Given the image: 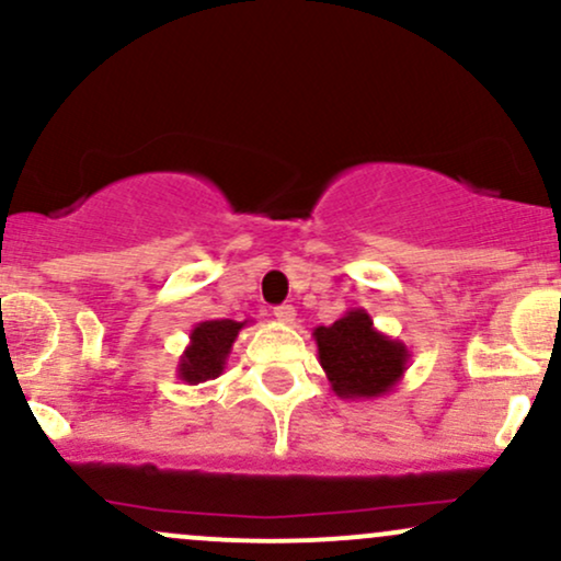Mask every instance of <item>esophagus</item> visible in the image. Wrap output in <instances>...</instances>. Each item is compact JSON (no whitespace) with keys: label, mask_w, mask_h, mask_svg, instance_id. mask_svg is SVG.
<instances>
[{"label":"esophagus","mask_w":561,"mask_h":561,"mask_svg":"<svg viewBox=\"0 0 561 561\" xmlns=\"http://www.w3.org/2000/svg\"><path fill=\"white\" fill-rule=\"evenodd\" d=\"M274 317H276V321H282V324H293L295 321V308L293 306H276L274 308Z\"/></svg>","instance_id":"34e87169"}]
</instances>
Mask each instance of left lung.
Returning <instances> with one entry per match:
<instances>
[{
    "label": "left lung",
    "instance_id": "1",
    "mask_svg": "<svg viewBox=\"0 0 561 561\" xmlns=\"http://www.w3.org/2000/svg\"><path fill=\"white\" fill-rule=\"evenodd\" d=\"M319 364L334 396L371 401L396 390L409 369V347L375 327L364 308H351L330 327H317Z\"/></svg>",
    "mask_w": 561,
    "mask_h": 561
}]
</instances>
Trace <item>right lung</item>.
I'll list each match as a JSON object with an SVG mask.
<instances>
[{
    "mask_svg": "<svg viewBox=\"0 0 561 561\" xmlns=\"http://www.w3.org/2000/svg\"><path fill=\"white\" fill-rule=\"evenodd\" d=\"M248 321L231 319H210L199 321L190 332V345L179 356L176 377L186 385H199L216 379L227 366V358L234 345L237 334Z\"/></svg>",
    "mask_w": 561,
    "mask_h": 561,
    "instance_id": "obj_1",
    "label": "right lung"
}]
</instances>
